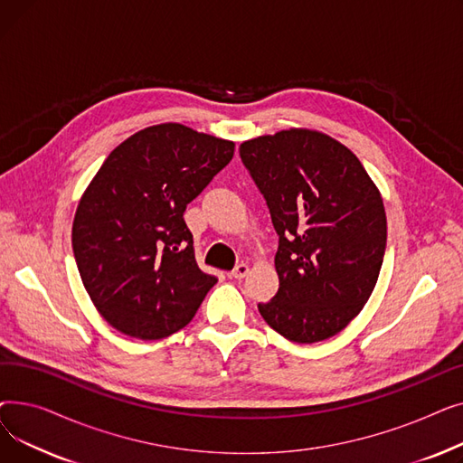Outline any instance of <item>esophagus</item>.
Returning a JSON list of instances; mask_svg holds the SVG:
<instances>
[{"mask_svg": "<svg viewBox=\"0 0 463 463\" xmlns=\"http://www.w3.org/2000/svg\"><path fill=\"white\" fill-rule=\"evenodd\" d=\"M248 274H250V266H248L246 262H240V264H236L234 269H232L231 278H234V279H244Z\"/></svg>", "mask_w": 463, "mask_h": 463, "instance_id": "esophagus-1", "label": "esophagus"}]
</instances>
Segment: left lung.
<instances>
[{"label":"left lung","mask_w":463,"mask_h":463,"mask_svg":"<svg viewBox=\"0 0 463 463\" xmlns=\"http://www.w3.org/2000/svg\"><path fill=\"white\" fill-rule=\"evenodd\" d=\"M240 157L278 232L276 297L262 319L297 344L344 330L377 283L386 248L381 194L337 140L288 129L248 140Z\"/></svg>","instance_id":"obj_1"}]
</instances>
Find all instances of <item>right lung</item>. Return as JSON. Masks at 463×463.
<instances>
[{
	"instance_id": "obj_1",
	"label": "right lung",
	"mask_w": 463,
	"mask_h": 463,
	"mask_svg": "<svg viewBox=\"0 0 463 463\" xmlns=\"http://www.w3.org/2000/svg\"><path fill=\"white\" fill-rule=\"evenodd\" d=\"M232 154L234 142L161 124L121 142L91 180L72 253L91 302L121 334L178 332L217 283L194 260L184 212Z\"/></svg>"
}]
</instances>
